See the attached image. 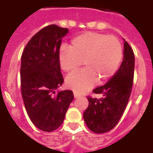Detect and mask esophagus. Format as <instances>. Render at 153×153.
Wrapping results in <instances>:
<instances>
[{"label":"esophagus","instance_id":"1","mask_svg":"<svg viewBox=\"0 0 153 153\" xmlns=\"http://www.w3.org/2000/svg\"><path fill=\"white\" fill-rule=\"evenodd\" d=\"M74 98H78V97H79V94H77V93H74Z\"/></svg>","mask_w":153,"mask_h":153}]
</instances>
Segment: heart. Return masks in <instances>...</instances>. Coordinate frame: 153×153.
<instances>
[{"instance_id": "1", "label": "heart", "mask_w": 153, "mask_h": 153, "mask_svg": "<svg viewBox=\"0 0 153 153\" xmlns=\"http://www.w3.org/2000/svg\"><path fill=\"white\" fill-rule=\"evenodd\" d=\"M123 57V47L115 36L87 32L76 36L71 47L62 46L59 51L60 67L72 72L84 62L86 68L67 76L66 84L76 93H83L109 79L118 71Z\"/></svg>"}]
</instances>
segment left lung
Returning <instances> with one entry per match:
<instances>
[{"label":"left lung","instance_id":"8db88e82","mask_svg":"<svg viewBox=\"0 0 153 153\" xmlns=\"http://www.w3.org/2000/svg\"><path fill=\"white\" fill-rule=\"evenodd\" d=\"M134 67V53L124 40L123 59L118 71L106 84L93 91L97 94H102L103 97L100 100L87 97L89 106L83 113V119L92 132L104 133L118 123L130 97Z\"/></svg>","mask_w":153,"mask_h":153}]
</instances>
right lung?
<instances>
[{
	"instance_id": "1",
	"label": "right lung",
	"mask_w": 153,
	"mask_h": 153,
	"mask_svg": "<svg viewBox=\"0 0 153 153\" xmlns=\"http://www.w3.org/2000/svg\"><path fill=\"white\" fill-rule=\"evenodd\" d=\"M67 28L55 24L40 30L30 40L21 56V94L33 125L44 132L61 126L74 100L71 90L55 93L63 83L59 62L62 39Z\"/></svg>"
}]
</instances>
